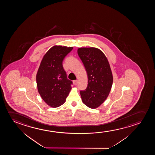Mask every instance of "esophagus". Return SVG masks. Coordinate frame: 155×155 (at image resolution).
I'll list each match as a JSON object with an SVG mask.
<instances>
[{
  "label": "esophagus",
  "instance_id": "obj_1",
  "mask_svg": "<svg viewBox=\"0 0 155 155\" xmlns=\"http://www.w3.org/2000/svg\"><path fill=\"white\" fill-rule=\"evenodd\" d=\"M78 83V81H77V80L73 81V84H74V85H77Z\"/></svg>",
  "mask_w": 155,
  "mask_h": 155
}]
</instances>
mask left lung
Instances as JSON below:
<instances>
[{"mask_svg": "<svg viewBox=\"0 0 155 155\" xmlns=\"http://www.w3.org/2000/svg\"><path fill=\"white\" fill-rule=\"evenodd\" d=\"M77 52L88 76L87 88L80 92L82 102L89 108H97L108 97L112 86L110 64L104 53L96 48H79Z\"/></svg>", "mask_w": 155, "mask_h": 155, "instance_id": "8db88e82", "label": "left lung"}]
</instances>
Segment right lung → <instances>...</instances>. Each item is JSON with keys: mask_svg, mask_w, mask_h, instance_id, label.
<instances>
[{"mask_svg": "<svg viewBox=\"0 0 155 155\" xmlns=\"http://www.w3.org/2000/svg\"><path fill=\"white\" fill-rule=\"evenodd\" d=\"M72 49V47L61 45L51 48L43 56L36 74L38 93L52 107L64 104L72 88V81L67 79L62 61Z\"/></svg>", "mask_w": 155, "mask_h": 155, "instance_id": "1", "label": "right lung"}]
</instances>
